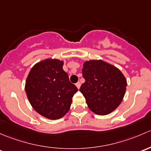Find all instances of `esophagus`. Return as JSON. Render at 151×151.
Instances as JSON below:
<instances>
[{
	"mask_svg": "<svg viewBox=\"0 0 151 151\" xmlns=\"http://www.w3.org/2000/svg\"><path fill=\"white\" fill-rule=\"evenodd\" d=\"M76 86H77L78 88H80V87H81V83H80V82H77V83H76Z\"/></svg>",
	"mask_w": 151,
	"mask_h": 151,
	"instance_id": "1",
	"label": "esophagus"
}]
</instances>
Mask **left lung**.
I'll use <instances>...</instances> for the list:
<instances>
[{"instance_id": "1", "label": "left lung", "mask_w": 151, "mask_h": 151, "mask_svg": "<svg viewBox=\"0 0 151 151\" xmlns=\"http://www.w3.org/2000/svg\"><path fill=\"white\" fill-rule=\"evenodd\" d=\"M82 74L85 82L80 91L91 111L104 116L120 105L127 83L118 68L102 60H90L83 63Z\"/></svg>"}]
</instances>
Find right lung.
<instances>
[{
    "mask_svg": "<svg viewBox=\"0 0 151 151\" xmlns=\"http://www.w3.org/2000/svg\"><path fill=\"white\" fill-rule=\"evenodd\" d=\"M63 66L59 60H45L32 67L26 80L25 91L32 108L53 120L68 113L78 91Z\"/></svg>",
    "mask_w": 151,
    "mask_h": 151,
    "instance_id": "right-lung-1",
    "label": "right lung"
}]
</instances>
